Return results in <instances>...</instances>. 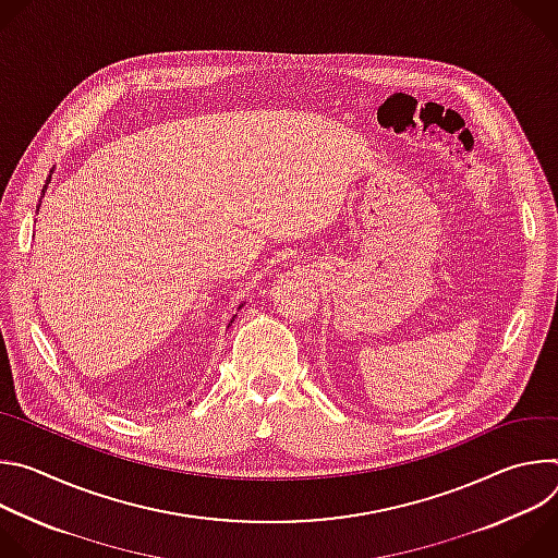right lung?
<instances>
[{
    "label": "right lung",
    "instance_id": "right-lung-1",
    "mask_svg": "<svg viewBox=\"0 0 558 558\" xmlns=\"http://www.w3.org/2000/svg\"><path fill=\"white\" fill-rule=\"evenodd\" d=\"M46 187H48V185H44V192H46Z\"/></svg>",
    "mask_w": 558,
    "mask_h": 558
}]
</instances>
